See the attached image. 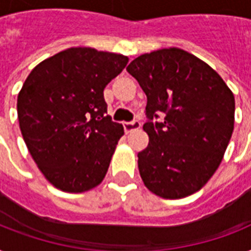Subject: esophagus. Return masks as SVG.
Listing matches in <instances>:
<instances>
[{
    "instance_id": "34e87169",
    "label": "esophagus",
    "mask_w": 251,
    "mask_h": 251,
    "mask_svg": "<svg viewBox=\"0 0 251 251\" xmlns=\"http://www.w3.org/2000/svg\"><path fill=\"white\" fill-rule=\"evenodd\" d=\"M139 127H141V122H139V121L125 122V124H124V130H125L126 134L131 133V131L139 129Z\"/></svg>"
}]
</instances>
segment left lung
Instances as JSON below:
<instances>
[{
  "label": "left lung",
  "mask_w": 251,
  "mask_h": 251,
  "mask_svg": "<svg viewBox=\"0 0 251 251\" xmlns=\"http://www.w3.org/2000/svg\"><path fill=\"white\" fill-rule=\"evenodd\" d=\"M147 96L149 146L138 168L151 193L179 199L201 190L223 160L234 127V96L223 78L179 48L145 53L126 68ZM165 113V121L152 123Z\"/></svg>",
  "instance_id": "left-lung-1"
}]
</instances>
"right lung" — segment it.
<instances>
[{
  "label": "right lung",
  "instance_id": "add662e5",
  "mask_svg": "<svg viewBox=\"0 0 251 251\" xmlns=\"http://www.w3.org/2000/svg\"><path fill=\"white\" fill-rule=\"evenodd\" d=\"M129 58L88 47L65 49L32 69L18 94L19 127L53 186L84 193L105 177L121 124L106 113L104 88Z\"/></svg>",
  "mask_w": 251,
  "mask_h": 251
}]
</instances>
